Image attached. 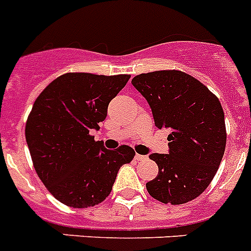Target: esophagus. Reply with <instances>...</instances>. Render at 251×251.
<instances>
[{
  "label": "esophagus",
  "mask_w": 251,
  "mask_h": 251,
  "mask_svg": "<svg viewBox=\"0 0 251 251\" xmlns=\"http://www.w3.org/2000/svg\"><path fill=\"white\" fill-rule=\"evenodd\" d=\"M134 158H136L137 161H143V160H146V156L140 155V153H136V156H134Z\"/></svg>",
  "instance_id": "1"
}]
</instances>
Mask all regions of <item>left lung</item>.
<instances>
[{"label":"left lung","instance_id":"8db88e82","mask_svg":"<svg viewBox=\"0 0 251 251\" xmlns=\"http://www.w3.org/2000/svg\"><path fill=\"white\" fill-rule=\"evenodd\" d=\"M151 108L155 126L169 129L168 153H151L158 174L146 184L165 204L202 194L215 177L226 146L221 102L202 82L181 71H156L132 80Z\"/></svg>","mask_w":251,"mask_h":251}]
</instances>
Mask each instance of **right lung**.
Returning a JSON list of instances; mask_svg holds the SVG:
<instances>
[{
  "mask_svg": "<svg viewBox=\"0 0 251 251\" xmlns=\"http://www.w3.org/2000/svg\"><path fill=\"white\" fill-rule=\"evenodd\" d=\"M129 77L62 75L34 102L25 127L34 168L50 194L68 207L101 203L110 194L121 166L136 155L126 145L105 149L90 134L99 129L109 102Z\"/></svg>",
  "mask_w": 251,
  "mask_h": 251,
  "instance_id": "add662e5",
  "label": "right lung"
}]
</instances>
